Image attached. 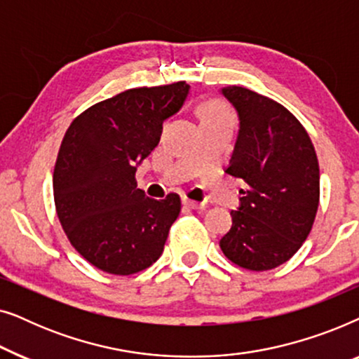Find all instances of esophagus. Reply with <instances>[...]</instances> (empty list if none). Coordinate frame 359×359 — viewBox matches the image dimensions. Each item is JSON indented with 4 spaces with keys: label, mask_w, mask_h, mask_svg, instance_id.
<instances>
[{
    "label": "esophagus",
    "mask_w": 359,
    "mask_h": 359,
    "mask_svg": "<svg viewBox=\"0 0 359 359\" xmlns=\"http://www.w3.org/2000/svg\"><path fill=\"white\" fill-rule=\"evenodd\" d=\"M183 204L186 208H191V209H204V203H198V201H191L188 198L183 199Z\"/></svg>",
    "instance_id": "esophagus-1"
}]
</instances>
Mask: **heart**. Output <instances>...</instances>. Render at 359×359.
I'll list each match as a JSON object with an SVG mask.
<instances>
[{"instance_id": "heart-1", "label": "heart", "mask_w": 359, "mask_h": 359, "mask_svg": "<svg viewBox=\"0 0 359 359\" xmlns=\"http://www.w3.org/2000/svg\"><path fill=\"white\" fill-rule=\"evenodd\" d=\"M203 122H210V121H220V119H229L230 112L227 106L220 101H209L203 106Z\"/></svg>"}]
</instances>
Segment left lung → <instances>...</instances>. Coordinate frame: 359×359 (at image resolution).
I'll list each match as a JSON object with an SVG mask.
<instances>
[{
  "mask_svg": "<svg viewBox=\"0 0 359 359\" xmlns=\"http://www.w3.org/2000/svg\"><path fill=\"white\" fill-rule=\"evenodd\" d=\"M220 93L240 121L227 173L247 184L220 248L238 266L266 271L292 258L316 220L320 198L316 149L301 122L279 102L242 86Z\"/></svg>",
  "mask_w": 359,
  "mask_h": 359,
  "instance_id": "left-lung-1",
  "label": "left lung"
}]
</instances>
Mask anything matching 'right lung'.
<instances>
[{"instance_id":"1","label":"right lung","mask_w":359,"mask_h":359,"mask_svg":"<svg viewBox=\"0 0 359 359\" xmlns=\"http://www.w3.org/2000/svg\"><path fill=\"white\" fill-rule=\"evenodd\" d=\"M188 93L186 81L127 90L88 107L65 132L53 170L57 215L76 252L101 271L129 276L163 252L181 199L147 198L135 171Z\"/></svg>"}]
</instances>
